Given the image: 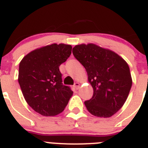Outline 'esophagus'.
Here are the masks:
<instances>
[{"label": "esophagus", "mask_w": 148, "mask_h": 148, "mask_svg": "<svg viewBox=\"0 0 148 148\" xmlns=\"http://www.w3.org/2000/svg\"><path fill=\"white\" fill-rule=\"evenodd\" d=\"M80 84L78 83V82H75V84H74V87H75V89H78L80 88Z\"/></svg>", "instance_id": "obj_1"}]
</instances>
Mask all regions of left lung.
Here are the masks:
<instances>
[{
	"mask_svg": "<svg viewBox=\"0 0 148 148\" xmlns=\"http://www.w3.org/2000/svg\"><path fill=\"white\" fill-rule=\"evenodd\" d=\"M73 54L86 69L94 91L84 102L87 110L99 117L112 116L122 108L132 86L128 64L113 51L94 44L75 46Z\"/></svg>",
	"mask_w": 148,
	"mask_h": 148,
	"instance_id": "8db88e82",
	"label": "left lung"
}]
</instances>
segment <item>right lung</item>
Instances as JSON below:
<instances>
[{
	"label": "right lung",
	"instance_id": "right-lung-1",
	"mask_svg": "<svg viewBox=\"0 0 148 148\" xmlns=\"http://www.w3.org/2000/svg\"><path fill=\"white\" fill-rule=\"evenodd\" d=\"M72 46L52 44L27 54L19 65L18 82L27 103L43 116L62 112L73 92L62 84L59 66L71 54Z\"/></svg>",
	"mask_w": 148,
	"mask_h": 148
}]
</instances>
